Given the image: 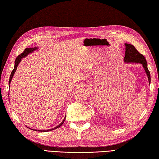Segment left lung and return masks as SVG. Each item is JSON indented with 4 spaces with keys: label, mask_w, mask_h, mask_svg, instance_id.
<instances>
[{
    "label": "left lung",
    "mask_w": 159,
    "mask_h": 159,
    "mask_svg": "<svg viewBox=\"0 0 159 159\" xmlns=\"http://www.w3.org/2000/svg\"><path fill=\"white\" fill-rule=\"evenodd\" d=\"M125 46H126V51H125V57L124 58V62L142 64L145 72L148 76V81L150 84V71L148 70L147 61L144 56L138 52L133 45L130 44V43H125Z\"/></svg>",
    "instance_id": "left-lung-1"
}]
</instances>
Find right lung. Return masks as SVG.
Masks as SVG:
<instances>
[{"label":"right lung","mask_w":159,"mask_h":159,"mask_svg":"<svg viewBox=\"0 0 159 159\" xmlns=\"http://www.w3.org/2000/svg\"><path fill=\"white\" fill-rule=\"evenodd\" d=\"M37 49H38V47H35V48H26L25 50H24V52H23L22 53H21V54H20V55H18V57H16V60H15V66H14V68H13V71L11 72V75H10V78H9V86H10V83H11V81L12 78H13V75H14L15 72H16V69H17V67H18L19 63H20V61H21L22 59V58H24V57H26V56H27V55H29V54L33 52V51H34V50H37ZM66 116L65 117V118H64V120L61 121V123L60 124H59L58 126H56V127H55V128H51V129H49V130H38V131H39V132H40V131H41V132H48V131H50V130H55V129H56V128H58L59 127H60V126H61V125L63 124L64 121H65V120H66ZM32 130H36V131H37V130H34V129H32Z\"/></svg>","instance_id":"add662e5"}]
</instances>
